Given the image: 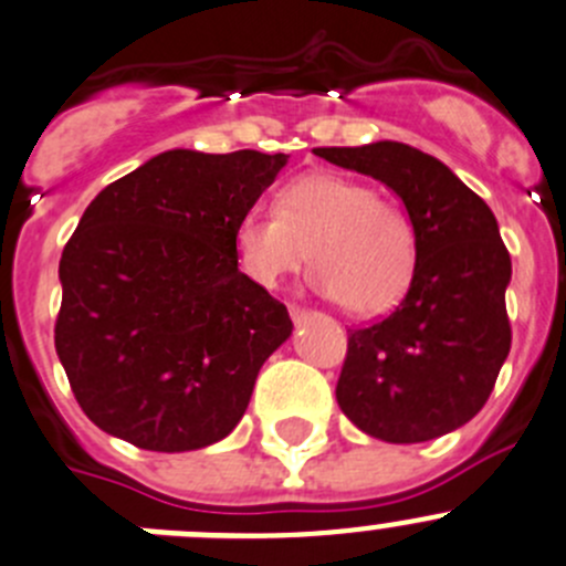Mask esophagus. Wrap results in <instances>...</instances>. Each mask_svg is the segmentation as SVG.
<instances>
[{"mask_svg": "<svg viewBox=\"0 0 566 566\" xmlns=\"http://www.w3.org/2000/svg\"><path fill=\"white\" fill-rule=\"evenodd\" d=\"M290 317H293V323H304L306 317H312V310H306V306H298V304H290Z\"/></svg>", "mask_w": 566, "mask_h": 566, "instance_id": "34e87169", "label": "esophagus"}]
</instances>
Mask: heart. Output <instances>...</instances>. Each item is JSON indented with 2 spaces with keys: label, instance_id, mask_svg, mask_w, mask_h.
Wrapping results in <instances>:
<instances>
[{
  "label": "heart",
  "instance_id": "obj_1",
  "mask_svg": "<svg viewBox=\"0 0 566 566\" xmlns=\"http://www.w3.org/2000/svg\"><path fill=\"white\" fill-rule=\"evenodd\" d=\"M312 287L350 315L387 312L409 287L417 234L409 216L376 188L337 174H306L276 193V216L251 210L234 227V256L245 276L273 290L304 265Z\"/></svg>",
  "mask_w": 566,
  "mask_h": 566
}]
</instances>
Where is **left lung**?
<instances>
[{"instance_id": "8db88e82", "label": "left lung", "mask_w": 566, "mask_h": 566, "mask_svg": "<svg viewBox=\"0 0 566 566\" xmlns=\"http://www.w3.org/2000/svg\"><path fill=\"white\" fill-rule=\"evenodd\" d=\"M315 155L387 185L417 234L415 276L400 304L348 332L339 409L376 440H437L484 409L512 348V256L495 216L446 163L406 144Z\"/></svg>"}]
</instances>
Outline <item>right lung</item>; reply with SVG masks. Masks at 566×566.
<instances>
[{"mask_svg": "<svg viewBox=\"0 0 566 566\" xmlns=\"http://www.w3.org/2000/svg\"><path fill=\"white\" fill-rule=\"evenodd\" d=\"M284 166L171 149L87 205L60 256L54 348L98 429L182 453L238 426L293 321L238 268L234 227Z\"/></svg>", "mask_w": 566, "mask_h": 566, "instance_id": "1", "label": "right lung"}]
</instances>
